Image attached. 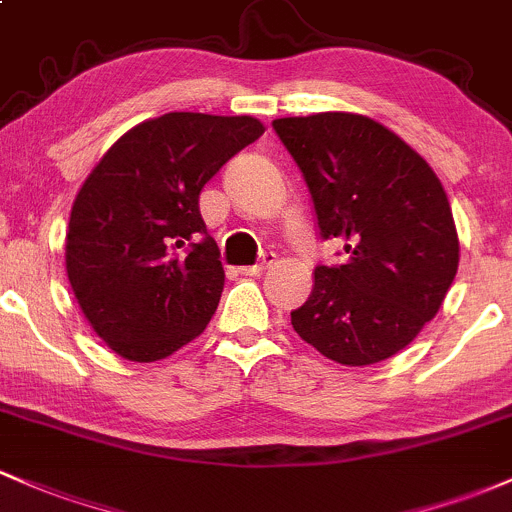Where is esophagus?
<instances>
[{
  "label": "esophagus",
  "mask_w": 512,
  "mask_h": 512,
  "mask_svg": "<svg viewBox=\"0 0 512 512\" xmlns=\"http://www.w3.org/2000/svg\"><path fill=\"white\" fill-rule=\"evenodd\" d=\"M273 261H276V256H273V254H263V258L256 263V266H244V268H239V271H241V276H261V273L266 271V268L273 266Z\"/></svg>",
  "instance_id": "esophagus-1"
}]
</instances>
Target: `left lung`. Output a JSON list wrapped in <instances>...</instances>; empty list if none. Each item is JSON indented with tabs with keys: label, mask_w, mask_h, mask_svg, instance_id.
Listing matches in <instances>:
<instances>
[{
	"label": "left lung",
	"mask_w": 512,
	"mask_h": 512,
	"mask_svg": "<svg viewBox=\"0 0 512 512\" xmlns=\"http://www.w3.org/2000/svg\"><path fill=\"white\" fill-rule=\"evenodd\" d=\"M273 129L305 175L322 236L346 251L342 266L315 268L293 329L337 364L386 361L452 288L459 234L447 192L415 148L364 114L283 117Z\"/></svg>",
	"instance_id": "1"
}]
</instances>
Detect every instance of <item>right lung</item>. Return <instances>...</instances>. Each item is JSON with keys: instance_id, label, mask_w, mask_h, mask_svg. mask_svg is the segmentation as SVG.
<instances>
[{"instance_id": "right-lung-1", "label": "right lung", "mask_w": 512, "mask_h": 512, "mask_svg": "<svg viewBox=\"0 0 512 512\" xmlns=\"http://www.w3.org/2000/svg\"><path fill=\"white\" fill-rule=\"evenodd\" d=\"M256 117L170 112L119 136L78 190L65 271L82 315L114 354L151 364L210 324L224 268L200 214V192L254 144ZM183 248V252H178Z\"/></svg>"}]
</instances>
